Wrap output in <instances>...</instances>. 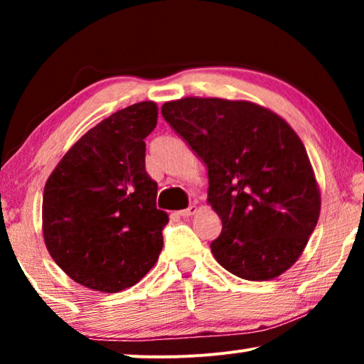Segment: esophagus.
Instances as JSON below:
<instances>
[{"label": "esophagus", "instance_id": "1", "mask_svg": "<svg viewBox=\"0 0 364 364\" xmlns=\"http://www.w3.org/2000/svg\"><path fill=\"white\" fill-rule=\"evenodd\" d=\"M197 212H198V207H197V205H191L188 208H183V210L178 212V215L183 217V218H188V217L196 215Z\"/></svg>", "mask_w": 364, "mask_h": 364}]
</instances>
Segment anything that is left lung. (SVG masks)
Wrapping results in <instances>:
<instances>
[{"mask_svg":"<svg viewBox=\"0 0 364 364\" xmlns=\"http://www.w3.org/2000/svg\"><path fill=\"white\" fill-rule=\"evenodd\" d=\"M162 116L208 168L207 202L222 220L215 260L252 282L273 280L305 250L321 208L306 149L290 124L250 101L182 97Z\"/></svg>","mask_w":364,"mask_h":364,"instance_id":"1","label":"left lung"}]
</instances>
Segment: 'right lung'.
Listing matches in <instances>:
<instances>
[{
	"label": "right lung",
	"mask_w": 364,
	"mask_h": 364,
	"mask_svg": "<svg viewBox=\"0 0 364 364\" xmlns=\"http://www.w3.org/2000/svg\"><path fill=\"white\" fill-rule=\"evenodd\" d=\"M157 104L111 114L84 134L54 167L43 193V237L58 267L102 293L134 287L156 265L167 212L146 172V139Z\"/></svg>",
	"instance_id": "obj_1"
}]
</instances>
